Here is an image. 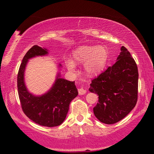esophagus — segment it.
I'll return each mask as SVG.
<instances>
[{"instance_id": "1", "label": "esophagus", "mask_w": 154, "mask_h": 154, "mask_svg": "<svg viewBox=\"0 0 154 154\" xmlns=\"http://www.w3.org/2000/svg\"><path fill=\"white\" fill-rule=\"evenodd\" d=\"M78 90H79V94L80 95H83V94H85L86 93V90L85 89H83V88H79Z\"/></svg>"}]
</instances>
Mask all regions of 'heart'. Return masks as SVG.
<instances>
[{"instance_id":"b5f03b06","label":"heart","mask_w":154,"mask_h":154,"mask_svg":"<svg viewBox=\"0 0 154 154\" xmlns=\"http://www.w3.org/2000/svg\"><path fill=\"white\" fill-rule=\"evenodd\" d=\"M73 60L78 64L84 63V70L88 75H94L104 68L109 57L108 50L103 46H82L73 52ZM66 68L73 72L75 64L71 59L65 60Z\"/></svg>"}]
</instances>
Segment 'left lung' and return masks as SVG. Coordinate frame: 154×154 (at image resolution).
Wrapping results in <instances>:
<instances>
[{"instance_id":"1","label":"left lung","mask_w":154,"mask_h":154,"mask_svg":"<svg viewBox=\"0 0 154 154\" xmlns=\"http://www.w3.org/2000/svg\"><path fill=\"white\" fill-rule=\"evenodd\" d=\"M121 51L117 62L92 79L89 89L99 96L94 114L105 124L124 119L137 102V66L127 48L122 46Z\"/></svg>"}]
</instances>
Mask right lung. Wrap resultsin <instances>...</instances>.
<instances>
[{
    "mask_svg": "<svg viewBox=\"0 0 154 154\" xmlns=\"http://www.w3.org/2000/svg\"><path fill=\"white\" fill-rule=\"evenodd\" d=\"M48 53L47 49L38 45H33L29 50L19 69L17 90L22 111L29 119L40 125L55 127L61 125L66 119L69 104L79 92L75 81L61 79L60 74L51 89L43 95L34 96L27 90L24 75L28 60Z\"/></svg>",
    "mask_w": 154,
    "mask_h": 154,
    "instance_id": "obj_1",
    "label": "right lung"
}]
</instances>
